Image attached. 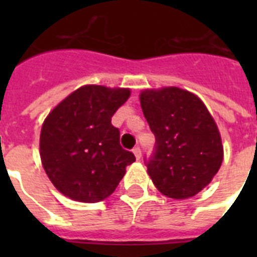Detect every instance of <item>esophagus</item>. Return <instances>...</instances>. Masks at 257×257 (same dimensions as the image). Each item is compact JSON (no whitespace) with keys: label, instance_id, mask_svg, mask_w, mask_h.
I'll return each instance as SVG.
<instances>
[{"label":"esophagus","instance_id":"esophagus-1","mask_svg":"<svg viewBox=\"0 0 257 257\" xmlns=\"http://www.w3.org/2000/svg\"><path fill=\"white\" fill-rule=\"evenodd\" d=\"M133 153H135V156H136V159H137V160H139V159H140V157H141V149H140V147H135V148H133Z\"/></svg>","mask_w":257,"mask_h":257}]
</instances>
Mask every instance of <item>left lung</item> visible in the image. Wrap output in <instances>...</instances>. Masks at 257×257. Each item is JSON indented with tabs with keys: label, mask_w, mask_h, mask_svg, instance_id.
<instances>
[{
	"label": "left lung",
	"mask_w": 257,
	"mask_h": 257,
	"mask_svg": "<svg viewBox=\"0 0 257 257\" xmlns=\"http://www.w3.org/2000/svg\"><path fill=\"white\" fill-rule=\"evenodd\" d=\"M144 117L155 135L153 153L144 163L153 184L172 199H188L211 183L223 163L215 121L199 97L175 88L144 90Z\"/></svg>",
	"instance_id": "left-lung-1"
}]
</instances>
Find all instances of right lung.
Instances as JSON below:
<instances>
[{
    "instance_id": "obj_1",
    "label": "right lung",
    "mask_w": 257,
    "mask_h": 257,
    "mask_svg": "<svg viewBox=\"0 0 257 257\" xmlns=\"http://www.w3.org/2000/svg\"><path fill=\"white\" fill-rule=\"evenodd\" d=\"M129 89L78 88L44 121L40 155L54 187L70 199L96 203L112 195L136 157L120 145L112 116Z\"/></svg>"
}]
</instances>
